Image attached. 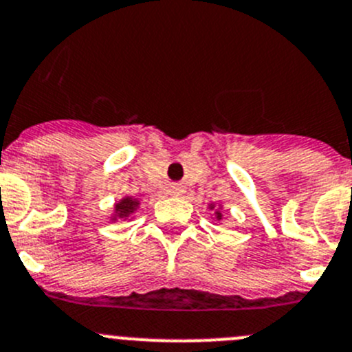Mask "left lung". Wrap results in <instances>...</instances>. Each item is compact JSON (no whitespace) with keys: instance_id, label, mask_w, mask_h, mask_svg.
Masks as SVG:
<instances>
[{"instance_id":"left-lung-1","label":"left lung","mask_w":352,"mask_h":352,"mask_svg":"<svg viewBox=\"0 0 352 352\" xmlns=\"http://www.w3.org/2000/svg\"><path fill=\"white\" fill-rule=\"evenodd\" d=\"M208 208H210V210H213V211H214V220L220 221V220H221V217H223V214H221V206H217V204H214V203H211L210 206H208Z\"/></svg>"}]
</instances>
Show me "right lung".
<instances>
[{"label":"right lung","mask_w":352,"mask_h":352,"mask_svg":"<svg viewBox=\"0 0 352 352\" xmlns=\"http://www.w3.org/2000/svg\"><path fill=\"white\" fill-rule=\"evenodd\" d=\"M139 199L131 196H125L122 197L118 203H115L113 206V214H111V221H117V220H131L132 214L138 211L139 208Z\"/></svg>","instance_id":"add662e5"}]
</instances>
